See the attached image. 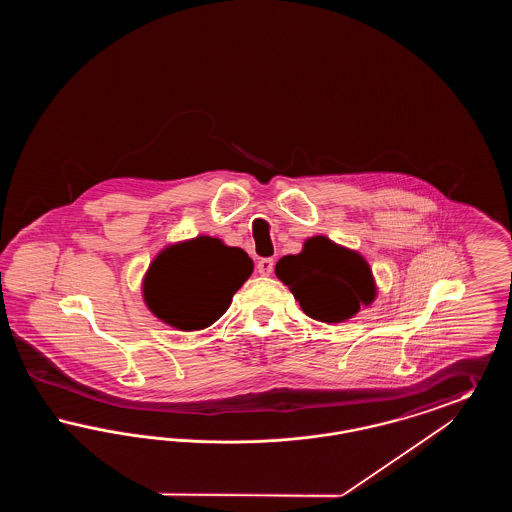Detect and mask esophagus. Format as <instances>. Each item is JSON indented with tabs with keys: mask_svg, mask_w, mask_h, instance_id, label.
Returning a JSON list of instances; mask_svg holds the SVG:
<instances>
[{
	"mask_svg": "<svg viewBox=\"0 0 512 512\" xmlns=\"http://www.w3.org/2000/svg\"><path fill=\"white\" fill-rule=\"evenodd\" d=\"M272 270H274V261H272V259H261V261L257 263V272H259L261 276H270Z\"/></svg>",
	"mask_w": 512,
	"mask_h": 512,
	"instance_id": "obj_1",
	"label": "esophagus"
}]
</instances>
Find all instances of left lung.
Listing matches in <instances>:
<instances>
[{
  "label": "left lung",
  "mask_w": 512,
  "mask_h": 512,
  "mask_svg": "<svg viewBox=\"0 0 512 512\" xmlns=\"http://www.w3.org/2000/svg\"><path fill=\"white\" fill-rule=\"evenodd\" d=\"M274 272L303 313L320 322H345L368 307L378 293L365 257L326 236L309 238L301 253L282 257Z\"/></svg>",
  "instance_id": "1"
}]
</instances>
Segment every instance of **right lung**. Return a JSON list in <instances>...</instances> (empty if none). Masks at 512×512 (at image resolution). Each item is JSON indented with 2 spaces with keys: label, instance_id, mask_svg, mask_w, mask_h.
I'll return each mask as SVG.
<instances>
[{
  "label": "right lung",
  "instance_id": "add662e5",
  "mask_svg": "<svg viewBox=\"0 0 512 512\" xmlns=\"http://www.w3.org/2000/svg\"><path fill=\"white\" fill-rule=\"evenodd\" d=\"M251 272L253 261L244 249L197 236L167 245L151 261L144 301L155 317L176 330H203L226 313Z\"/></svg>",
  "mask_w": 512,
  "mask_h": 512
}]
</instances>
